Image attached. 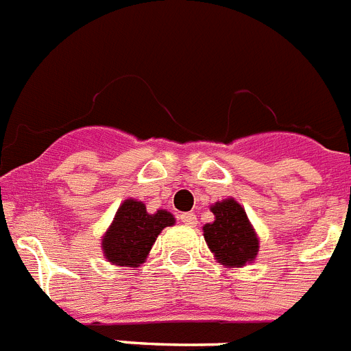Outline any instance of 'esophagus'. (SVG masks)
Wrapping results in <instances>:
<instances>
[{"label": "esophagus", "mask_w": 351, "mask_h": 351, "mask_svg": "<svg viewBox=\"0 0 351 351\" xmlns=\"http://www.w3.org/2000/svg\"><path fill=\"white\" fill-rule=\"evenodd\" d=\"M181 221H182V223H186V226H190V227L197 226V215H195V213H182Z\"/></svg>", "instance_id": "1"}]
</instances>
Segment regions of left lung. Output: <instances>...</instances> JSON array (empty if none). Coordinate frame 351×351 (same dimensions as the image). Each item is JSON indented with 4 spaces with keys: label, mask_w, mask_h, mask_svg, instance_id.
I'll return each mask as SVG.
<instances>
[{
    "label": "left lung",
    "mask_w": 351,
    "mask_h": 351,
    "mask_svg": "<svg viewBox=\"0 0 351 351\" xmlns=\"http://www.w3.org/2000/svg\"><path fill=\"white\" fill-rule=\"evenodd\" d=\"M215 221L202 227L204 239L217 261L223 266L241 268L252 263L259 252V238L247 213L234 199L211 206Z\"/></svg>",
    "instance_id": "left-lung-1"
}]
</instances>
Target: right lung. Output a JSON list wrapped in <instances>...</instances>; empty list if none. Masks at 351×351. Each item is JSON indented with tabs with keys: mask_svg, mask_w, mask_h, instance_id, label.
<instances>
[{
	"mask_svg": "<svg viewBox=\"0 0 351 351\" xmlns=\"http://www.w3.org/2000/svg\"><path fill=\"white\" fill-rule=\"evenodd\" d=\"M173 223L172 213L158 209L151 215L140 200H124L103 236L104 259L117 266L136 268L147 259L158 234Z\"/></svg>",
	"mask_w": 351,
	"mask_h": 351,
	"instance_id": "obj_1",
	"label": "right lung"
}]
</instances>
